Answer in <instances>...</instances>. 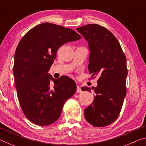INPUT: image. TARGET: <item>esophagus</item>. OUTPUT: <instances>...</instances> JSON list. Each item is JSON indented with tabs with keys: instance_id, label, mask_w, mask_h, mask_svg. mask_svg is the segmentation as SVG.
<instances>
[{
	"instance_id": "obj_1",
	"label": "esophagus",
	"mask_w": 146,
	"mask_h": 146,
	"mask_svg": "<svg viewBox=\"0 0 146 146\" xmlns=\"http://www.w3.org/2000/svg\"><path fill=\"white\" fill-rule=\"evenodd\" d=\"M76 92H77V93H81V92H82V90H81L80 88L79 87V86H76Z\"/></svg>"
}]
</instances>
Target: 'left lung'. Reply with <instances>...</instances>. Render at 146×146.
<instances>
[{
  "label": "left lung",
  "instance_id": "8db88e82",
  "mask_svg": "<svg viewBox=\"0 0 146 146\" xmlns=\"http://www.w3.org/2000/svg\"><path fill=\"white\" fill-rule=\"evenodd\" d=\"M76 30L88 42V70L98 76L93 102L85 109L86 120L95 127H104L119 115L126 95V58L119 42L111 32L98 24H87ZM82 91H91L82 87Z\"/></svg>",
  "mask_w": 146,
  "mask_h": 146
}]
</instances>
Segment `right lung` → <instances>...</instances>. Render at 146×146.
Listing matches in <instances>:
<instances>
[{
	"mask_svg": "<svg viewBox=\"0 0 146 146\" xmlns=\"http://www.w3.org/2000/svg\"><path fill=\"white\" fill-rule=\"evenodd\" d=\"M80 38L73 29L45 23L31 29L20 40L15 53V84L22 110L35 124L55 122L64 103L75 94V81L67 76L53 78L48 71L58 49Z\"/></svg>",
	"mask_w": 146,
	"mask_h": 146,
	"instance_id": "1",
	"label": "right lung"
}]
</instances>
